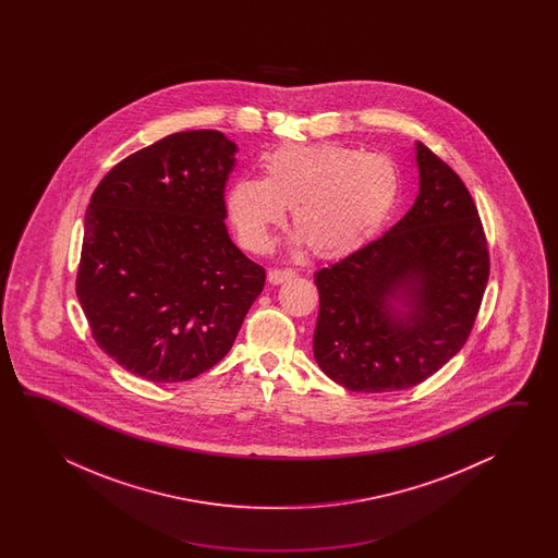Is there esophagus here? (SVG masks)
<instances>
[{"mask_svg":"<svg viewBox=\"0 0 558 558\" xmlns=\"http://www.w3.org/2000/svg\"><path fill=\"white\" fill-rule=\"evenodd\" d=\"M293 277H295L293 269H269V274H267V279H269L271 284L284 283V281L293 279Z\"/></svg>","mask_w":558,"mask_h":558,"instance_id":"obj_1","label":"esophagus"}]
</instances>
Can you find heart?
<instances>
[{"mask_svg":"<svg viewBox=\"0 0 558 558\" xmlns=\"http://www.w3.org/2000/svg\"><path fill=\"white\" fill-rule=\"evenodd\" d=\"M401 193L391 157L341 143H287L263 161V179L241 178L227 191V215L243 247L269 250L291 207L295 243L317 257L365 245L389 221Z\"/></svg>","mask_w":558,"mask_h":558,"instance_id":"heart-1","label":"heart"}]
</instances>
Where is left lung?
Instances as JSON below:
<instances>
[{
	"label": "left lung",
	"instance_id": "obj_1",
	"mask_svg": "<svg viewBox=\"0 0 558 558\" xmlns=\"http://www.w3.org/2000/svg\"><path fill=\"white\" fill-rule=\"evenodd\" d=\"M418 195L403 219L315 274L313 355L355 392L401 391L463 349L488 281L485 231L461 178L416 143Z\"/></svg>",
	"mask_w": 558,
	"mask_h": 558
}]
</instances>
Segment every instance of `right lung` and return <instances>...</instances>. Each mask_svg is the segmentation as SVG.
I'll return each instance as SVG.
<instances>
[{"mask_svg": "<svg viewBox=\"0 0 558 558\" xmlns=\"http://www.w3.org/2000/svg\"><path fill=\"white\" fill-rule=\"evenodd\" d=\"M235 151L221 131L173 133L92 195L77 299L95 343L137 377L179 383L214 367L262 295L265 269L227 233Z\"/></svg>", "mask_w": 558, "mask_h": 558, "instance_id": "1", "label": "right lung"}]
</instances>
